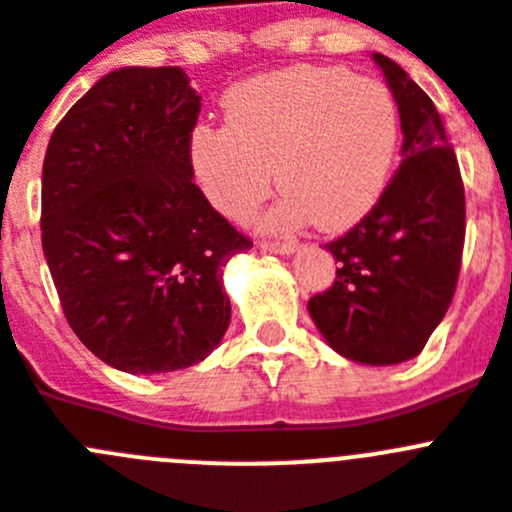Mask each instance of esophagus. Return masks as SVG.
I'll return each mask as SVG.
<instances>
[{
  "label": "esophagus",
  "mask_w": 512,
  "mask_h": 512,
  "mask_svg": "<svg viewBox=\"0 0 512 512\" xmlns=\"http://www.w3.org/2000/svg\"><path fill=\"white\" fill-rule=\"evenodd\" d=\"M262 250L275 252V255H293L298 247L296 242H262Z\"/></svg>",
  "instance_id": "1"
}]
</instances>
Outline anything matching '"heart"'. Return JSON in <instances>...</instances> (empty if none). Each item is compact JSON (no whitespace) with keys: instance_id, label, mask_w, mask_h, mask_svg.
<instances>
[{"instance_id":"b5f03b06","label":"heart","mask_w":512,"mask_h":512,"mask_svg":"<svg viewBox=\"0 0 512 512\" xmlns=\"http://www.w3.org/2000/svg\"><path fill=\"white\" fill-rule=\"evenodd\" d=\"M227 127L199 124L188 140L193 176L219 214L242 222L278 170L285 196L270 227L357 224L388 186L400 114L388 86L342 66H290L224 96Z\"/></svg>"}]
</instances>
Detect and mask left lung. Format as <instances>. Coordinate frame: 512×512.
<instances>
[{
	"mask_svg": "<svg viewBox=\"0 0 512 512\" xmlns=\"http://www.w3.org/2000/svg\"><path fill=\"white\" fill-rule=\"evenodd\" d=\"M398 104L403 160L370 214L326 250L339 262L308 313L334 352L398 365L444 319L464 247V186L434 101L395 61L372 53Z\"/></svg>",
	"mask_w": 512,
	"mask_h": 512,
	"instance_id": "left-lung-1",
	"label": "left lung"
}]
</instances>
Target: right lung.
<instances>
[{
  "label": "right lung",
  "instance_id": "obj_1",
  "mask_svg": "<svg viewBox=\"0 0 512 512\" xmlns=\"http://www.w3.org/2000/svg\"><path fill=\"white\" fill-rule=\"evenodd\" d=\"M201 96L127 66L68 109L43 163V252L76 336L130 375L199 365L227 331L224 267L252 247L193 183Z\"/></svg>",
  "mask_w": 512,
  "mask_h": 512
}]
</instances>
